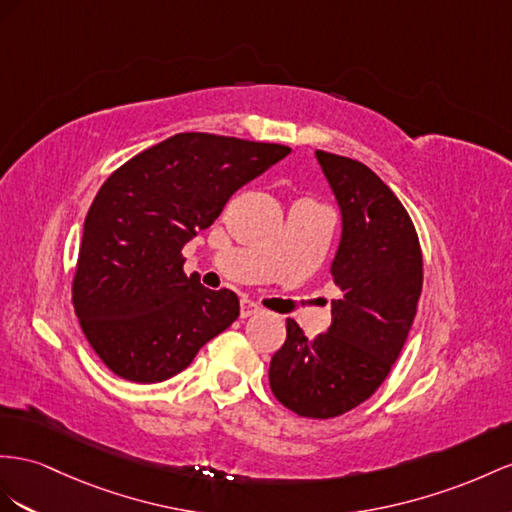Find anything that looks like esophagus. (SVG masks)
<instances>
[{"mask_svg":"<svg viewBox=\"0 0 512 512\" xmlns=\"http://www.w3.org/2000/svg\"><path fill=\"white\" fill-rule=\"evenodd\" d=\"M259 305H255L253 300H242L240 303V316L242 318H248V316H255V313H259Z\"/></svg>","mask_w":512,"mask_h":512,"instance_id":"1","label":"esophagus"}]
</instances>
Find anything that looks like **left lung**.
<instances>
[{
  "label": "left lung",
  "instance_id": "1",
  "mask_svg": "<svg viewBox=\"0 0 512 512\" xmlns=\"http://www.w3.org/2000/svg\"><path fill=\"white\" fill-rule=\"evenodd\" d=\"M342 207V242L333 259L329 331L313 339L292 320L268 370L270 389L300 417L329 419L383 385L411 331L422 294L424 259L413 220L372 168L316 151Z\"/></svg>",
  "mask_w": 512,
  "mask_h": 512
}]
</instances>
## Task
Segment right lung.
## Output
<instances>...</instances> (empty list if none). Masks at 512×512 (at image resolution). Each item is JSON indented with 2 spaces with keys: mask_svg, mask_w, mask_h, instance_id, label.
<instances>
[{
  "mask_svg": "<svg viewBox=\"0 0 512 512\" xmlns=\"http://www.w3.org/2000/svg\"><path fill=\"white\" fill-rule=\"evenodd\" d=\"M292 149L183 131L134 155L103 181L84 220L73 309L97 357L131 383L186 370L240 316L235 292L183 272L181 248L231 194Z\"/></svg>",
  "mask_w": 512,
  "mask_h": 512,
  "instance_id": "add662e5",
  "label": "right lung"
}]
</instances>
